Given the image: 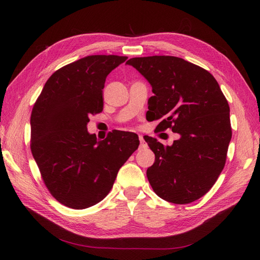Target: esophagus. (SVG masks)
Returning <instances> with one entry per match:
<instances>
[{
	"label": "esophagus",
	"mask_w": 260,
	"mask_h": 260,
	"mask_svg": "<svg viewBox=\"0 0 260 260\" xmlns=\"http://www.w3.org/2000/svg\"><path fill=\"white\" fill-rule=\"evenodd\" d=\"M139 139H140V142H141V147H145L146 143H145V140H144V137H143V135H140Z\"/></svg>",
	"instance_id": "obj_1"
}]
</instances>
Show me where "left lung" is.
I'll return each instance as SVG.
<instances>
[{"label":"left lung","mask_w":260,"mask_h":260,"mask_svg":"<svg viewBox=\"0 0 260 260\" xmlns=\"http://www.w3.org/2000/svg\"><path fill=\"white\" fill-rule=\"evenodd\" d=\"M133 66L150 82V120L158 131L172 129L180 139L164 146L144 140L155 154L146 171L154 192L163 200L185 204L211 189L223 170L231 140L230 108L214 77L186 60L172 56L132 58Z\"/></svg>","instance_id":"1"}]
</instances>
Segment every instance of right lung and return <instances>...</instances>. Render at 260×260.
<instances>
[{
    "label": "right lung",
    "instance_id": "add662e5",
    "mask_svg": "<svg viewBox=\"0 0 260 260\" xmlns=\"http://www.w3.org/2000/svg\"><path fill=\"white\" fill-rule=\"evenodd\" d=\"M127 57L87 56L51 75L31 114V152L48 190L71 209L102 201L139 136L115 131L104 141L89 134V116L103 110L107 76Z\"/></svg>",
    "mask_w": 260,
    "mask_h": 260
}]
</instances>
